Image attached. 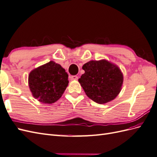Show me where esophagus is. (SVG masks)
Masks as SVG:
<instances>
[{
  "instance_id": "1",
  "label": "esophagus",
  "mask_w": 157,
  "mask_h": 157,
  "mask_svg": "<svg viewBox=\"0 0 157 157\" xmlns=\"http://www.w3.org/2000/svg\"><path fill=\"white\" fill-rule=\"evenodd\" d=\"M71 80H77L78 79V77L77 75H73L71 76V77H70Z\"/></svg>"
}]
</instances>
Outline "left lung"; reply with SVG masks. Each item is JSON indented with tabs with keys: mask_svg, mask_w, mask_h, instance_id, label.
Wrapping results in <instances>:
<instances>
[{
	"mask_svg": "<svg viewBox=\"0 0 157 157\" xmlns=\"http://www.w3.org/2000/svg\"><path fill=\"white\" fill-rule=\"evenodd\" d=\"M85 73L78 79L86 96L99 104L112 101L120 93L123 83L121 69L102 59L90 61L82 66Z\"/></svg>",
	"mask_w": 157,
	"mask_h": 157,
	"instance_id": "left-lung-1",
	"label": "left lung"
}]
</instances>
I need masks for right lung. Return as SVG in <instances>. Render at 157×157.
<instances>
[{
    "label": "right lung",
    "instance_id": "obj_1",
    "mask_svg": "<svg viewBox=\"0 0 157 157\" xmlns=\"http://www.w3.org/2000/svg\"><path fill=\"white\" fill-rule=\"evenodd\" d=\"M28 82L33 97L50 104L58 100L68 86V74L59 64L50 61L31 71Z\"/></svg>",
    "mask_w": 157,
    "mask_h": 157
}]
</instances>
